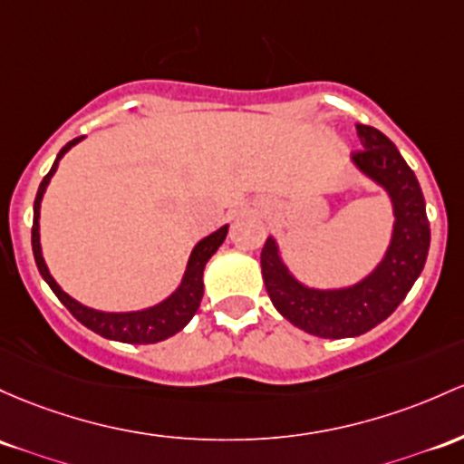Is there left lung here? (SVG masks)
I'll list each match as a JSON object with an SVG mask.
<instances>
[{"mask_svg":"<svg viewBox=\"0 0 464 464\" xmlns=\"http://www.w3.org/2000/svg\"><path fill=\"white\" fill-rule=\"evenodd\" d=\"M363 150L350 156L361 176L385 191L392 207L390 242L370 273L348 286H310L288 268L277 237L262 248V277L273 306L304 333L322 339L359 337L390 317L419 279L430 251L425 198L414 171L388 136L356 123Z\"/></svg>","mask_w":464,"mask_h":464,"instance_id":"1","label":"left lung"}]
</instances>
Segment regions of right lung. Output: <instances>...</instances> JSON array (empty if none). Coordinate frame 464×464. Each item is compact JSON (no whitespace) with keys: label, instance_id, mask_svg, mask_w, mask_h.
Wrapping results in <instances>:
<instances>
[{"label":"right lung","instance_id":"right-lung-1","mask_svg":"<svg viewBox=\"0 0 464 464\" xmlns=\"http://www.w3.org/2000/svg\"><path fill=\"white\" fill-rule=\"evenodd\" d=\"M85 136L81 139L70 140L63 150L59 151L54 158L53 167H50L48 176L44 178L42 185H39L37 198H34V211H33V253L34 262H37L39 273L45 279L53 293L57 295L65 308L79 319L85 328H90L92 333L101 334V337L121 341V343H134V345H145V343H158V341H165L174 337L176 333H180L187 324L191 322L193 314L198 313V306L202 302V293H205V266L211 259L213 253L222 246V242L227 240L228 224L216 228L213 233L202 237L196 246L191 248L189 259H187L185 273H182L180 284H178L174 293L167 295L165 299L154 304V306L139 308V310H121V313H110V310H96L85 306V304L76 302L74 297H70L63 288L59 286L57 279L50 275L48 264L44 259L42 251V233H39V218H42V200L44 193L48 189L50 180L57 174V167L61 158L68 154L74 145H79Z\"/></svg>","mask_w":464,"mask_h":464}]
</instances>
